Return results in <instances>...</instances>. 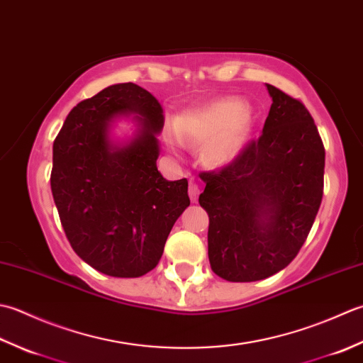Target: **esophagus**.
Listing matches in <instances>:
<instances>
[{
    "label": "esophagus",
    "instance_id": "1",
    "mask_svg": "<svg viewBox=\"0 0 363 363\" xmlns=\"http://www.w3.org/2000/svg\"><path fill=\"white\" fill-rule=\"evenodd\" d=\"M188 192H189L191 201L196 203L197 199H199V194H201V189H199V184L194 183V182H189V189H188Z\"/></svg>",
    "mask_w": 363,
    "mask_h": 363
}]
</instances>
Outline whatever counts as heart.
<instances>
[{"mask_svg": "<svg viewBox=\"0 0 363 363\" xmlns=\"http://www.w3.org/2000/svg\"><path fill=\"white\" fill-rule=\"evenodd\" d=\"M252 125L254 113L247 103L223 99L182 114L171 133V140L175 145H180L182 139L205 143V160L210 164L223 166L241 153Z\"/></svg>", "mask_w": 363, "mask_h": 363, "instance_id": "heart-1", "label": "heart"}]
</instances>
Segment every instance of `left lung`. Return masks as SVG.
I'll return each mask as SVG.
<instances>
[{"label": "left lung", "mask_w": 363, "mask_h": 363, "mask_svg": "<svg viewBox=\"0 0 363 363\" xmlns=\"http://www.w3.org/2000/svg\"><path fill=\"white\" fill-rule=\"evenodd\" d=\"M272 99L262 136L230 164L202 172L208 258L228 282H255L298 255L320 210L323 140L302 101L266 84Z\"/></svg>", "instance_id": "8db88e82"}]
</instances>
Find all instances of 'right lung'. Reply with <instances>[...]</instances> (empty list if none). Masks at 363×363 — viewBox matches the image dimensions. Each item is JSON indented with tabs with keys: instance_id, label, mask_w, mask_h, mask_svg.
<instances>
[{
	"instance_id": "obj_1",
	"label": "right lung",
	"mask_w": 363,
	"mask_h": 363,
	"mask_svg": "<svg viewBox=\"0 0 363 363\" xmlns=\"http://www.w3.org/2000/svg\"><path fill=\"white\" fill-rule=\"evenodd\" d=\"M130 115L135 138L113 143L110 125ZM162 127L160 101L122 83L79 101L55 139L50 182L64 232L81 260L106 276L152 271L189 206L188 180L169 182L157 167Z\"/></svg>"
}]
</instances>
